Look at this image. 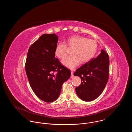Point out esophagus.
Instances as JSON below:
<instances>
[{"label":"esophagus","mask_w":132,"mask_h":132,"mask_svg":"<svg viewBox=\"0 0 132 132\" xmlns=\"http://www.w3.org/2000/svg\"><path fill=\"white\" fill-rule=\"evenodd\" d=\"M74 75H73V72H71V78H73V77H74Z\"/></svg>","instance_id":"esophagus-1"}]
</instances>
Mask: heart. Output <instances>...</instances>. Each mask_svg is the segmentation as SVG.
<instances>
[{"instance_id": "b5f03b06", "label": "heart", "mask_w": 132, "mask_h": 132, "mask_svg": "<svg viewBox=\"0 0 132 132\" xmlns=\"http://www.w3.org/2000/svg\"><path fill=\"white\" fill-rule=\"evenodd\" d=\"M67 45L73 48L71 51L72 55L65 57L62 60V64L69 69H73L80 62L85 63L94 56L97 50V44L93 39L79 36L71 37L67 40ZM67 45L63 43L57 44L55 53L57 56L63 59L66 54Z\"/></svg>"}]
</instances>
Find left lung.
Returning <instances> with one entry per match:
<instances>
[{
  "label": "left lung",
  "instance_id": "left-lung-1",
  "mask_svg": "<svg viewBox=\"0 0 132 132\" xmlns=\"http://www.w3.org/2000/svg\"><path fill=\"white\" fill-rule=\"evenodd\" d=\"M109 59L103 50L96 58L92 59L77 69L74 75L81 78L82 82L76 88L78 97L85 101H94L101 94L109 78Z\"/></svg>",
  "mask_w": 132,
  "mask_h": 132
}]
</instances>
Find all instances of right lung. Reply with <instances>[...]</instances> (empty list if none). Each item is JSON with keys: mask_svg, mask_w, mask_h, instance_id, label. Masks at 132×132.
<instances>
[{"mask_svg": "<svg viewBox=\"0 0 132 132\" xmlns=\"http://www.w3.org/2000/svg\"><path fill=\"white\" fill-rule=\"evenodd\" d=\"M58 40L55 34L42 35L30 47L26 62L31 89L39 99L46 102L56 100L63 83L71 76L70 70L55 57Z\"/></svg>", "mask_w": 132, "mask_h": 132, "instance_id": "1", "label": "right lung"}]
</instances>
